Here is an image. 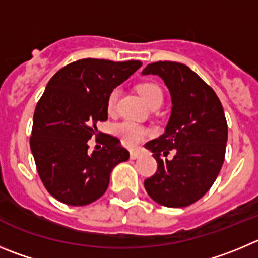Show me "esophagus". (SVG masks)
Masks as SVG:
<instances>
[{
	"label": "esophagus",
	"mask_w": 258,
	"mask_h": 258,
	"mask_svg": "<svg viewBox=\"0 0 258 258\" xmlns=\"http://www.w3.org/2000/svg\"><path fill=\"white\" fill-rule=\"evenodd\" d=\"M141 153L139 150H132L131 154H130V156H131V159H137V158H140Z\"/></svg>",
	"instance_id": "obj_1"
}]
</instances>
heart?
<instances>
[{"mask_svg":"<svg viewBox=\"0 0 258 258\" xmlns=\"http://www.w3.org/2000/svg\"><path fill=\"white\" fill-rule=\"evenodd\" d=\"M143 99L145 100L149 107L160 104L163 103V91L156 84L153 83H143L137 88ZM118 99V89L110 91L107 100V109L109 113H113L115 109V103ZM118 137L121 139L122 143L127 146H135L144 140L148 135V130L140 124L135 123L131 121H124L119 123L115 128Z\"/></svg>","mask_w":258,"mask_h":258,"instance_id":"obj_1","label":"heart"}]
</instances>
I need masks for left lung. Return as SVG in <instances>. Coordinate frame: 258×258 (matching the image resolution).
Segmentation results:
<instances>
[{"label":"left lung","mask_w":258,"mask_h":258,"mask_svg":"<svg viewBox=\"0 0 258 258\" xmlns=\"http://www.w3.org/2000/svg\"><path fill=\"white\" fill-rule=\"evenodd\" d=\"M158 75L172 98L164 134L145 145L158 170L145 180L146 192L167 208H184L201 199L215 182L225 156L228 124L215 91L188 66L159 61L143 70ZM170 150L172 161L163 159Z\"/></svg>","instance_id":"8db88e82"}]
</instances>
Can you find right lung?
Segmentation results:
<instances>
[{
    "mask_svg": "<svg viewBox=\"0 0 258 258\" xmlns=\"http://www.w3.org/2000/svg\"><path fill=\"white\" fill-rule=\"evenodd\" d=\"M143 66L140 61L85 58L53 75L35 107L30 149L43 184L71 206L89 205L104 195L113 168L130 158L117 137L105 135L102 150L88 141L107 121L110 91Z\"/></svg>",
    "mask_w": 258,
    "mask_h": 258,
    "instance_id": "add662e5",
    "label": "right lung"
}]
</instances>
